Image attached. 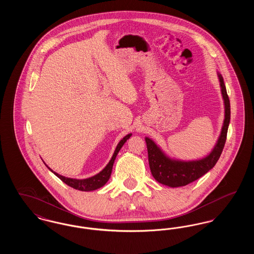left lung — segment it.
Returning <instances> with one entry per match:
<instances>
[{"instance_id":"obj_1","label":"left lung","mask_w":254,"mask_h":254,"mask_svg":"<svg viewBox=\"0 0 254 254\" xmlns=\"http://www.w3.org/2000/svg\"><path fill=\"white\" fill-rule=\"evenodd\" d=\"M219 79L225 101V121L217 144L207 157L192 162L173 161L167 157L152 140L145 138L150 171L159 183L171 188L187 186L205 175L217 163L225 146L230 121V99L224 84V79L220 74Z\"/></svg>"}]
</instances>
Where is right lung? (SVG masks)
<instances>
[{
	"mask_svg": "<svg viewBox=\"0 0 254 254\" xmlns=\"http://www.w3.org/2000/svg\"><path fill=\"white\" fill-rule=\"evenodd\" d=\"M131 136V134H127L126 137H124L120 141V143L117 145L115 151H114V154L111 158V160L109 161L108 166L103 169L100 173H98L95 176L93 177H90V178H87V179H84V180H77V179H71V178H65L62 175H59L58 173L51 171L58 177L60 178L62 181L64 182V184H66L67 186L71 187L75 190H82V191H90V190H95L97 189L103 187L107 182L109 181V177H110V174H111V171H112V167H113V163H114V160L117 156L119 150L121 149L123 145L127 142V140Z\"/></svg>",
	"mask_w": 254,
	"mask_h": 254,
	"instance_id": "1",
	"label": "right lung"
}]
</instances>
